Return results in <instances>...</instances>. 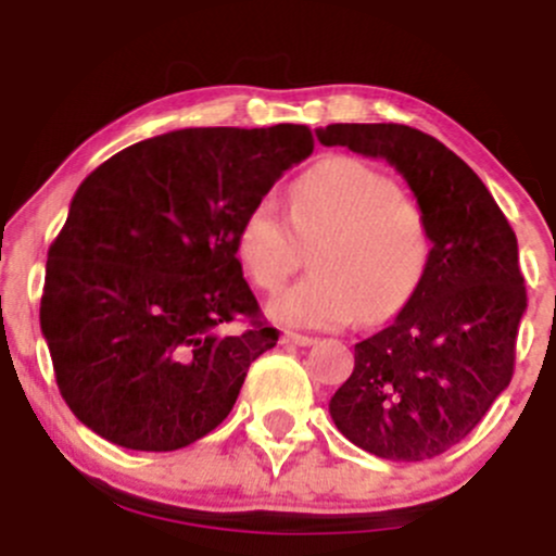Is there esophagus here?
Masks as SVG:
<instances>
[{
	"label": "esophagus",
	"instance_id": "34e87169",
	"mask_svg": "<svg viewBox=\"0 0 556 556\" xmlns=\"http://www.w3.org/2000/svg\"><path fill=\"white\" fill-rule=\"evenodd\" d=\"M282 342L298 344V348H311V344H314L316 340H314V337H308V334H295V331H285Z\"/></svg>",
	"mask_w": 556,
	"mask_h": 556
}]
</instances>
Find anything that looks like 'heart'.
Listing matches in <instances>:
<instances>
[{"instance_id": "b5f03b06", "label": "heart", "mask_w": 556, "mask_h": 556, "mask_svg": "<svg viewBox=\"0 0 556 556\" xmlns=\"http://www.w3.org/2000/svg\"><path fill=\"white\" fill-rule=\"evenodd\" d=\"M286 219L274 198L248 208L235 253L258 290L277 292L305 264L314 271L269 300L285 327L342 329L397 316L431 266L426 214L387 172L355 156H329L292 182Z\"/></svg>"}]
</instances>
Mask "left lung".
Here are the masks:
<instances>
[{
	"label": "left lung",
	"instance_id": "8db88e82",
	"mask_svg": "<svg viewBox=\"0 0 556 556\" xmlns=\"http://www.w3.org/2000/svg\"><path fill=\"white\" fill-rule=\"evenodd\" d=\"M318 140L387 159L433 238L410 303L355 344L353 374L329 402L331 420L376 457L429 460L463 442L513 379L528 305L518 238L481 177L416 127L340 123L318 130Z\"/></svg>",
	"mask_w": 556,
	"mask_h": 556
}]
</instances>
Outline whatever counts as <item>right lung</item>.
Wrapping results in <instances>:
<instances>
[{"mask_svg": "<svg viewBox=\"0 0 556 556\" xmlns=\"http://www.w3.org/2000/svg\"><path fill=\"white\" fill-rule=\"evenodd\" d=\"M314 151L305 125L140 140L75 190L49 248L41 331L60 394L106 442L172 452L214 431L279 331L235 253L240 219ZM248 320L240 336L229 323Z\"/></svg>", "mask_w": 556, "mask_h": 556, "instance_id": "1", "label": "right lung"}]
</instances>
